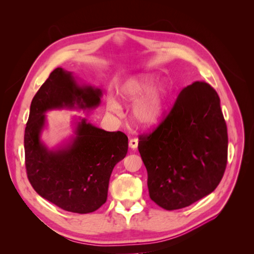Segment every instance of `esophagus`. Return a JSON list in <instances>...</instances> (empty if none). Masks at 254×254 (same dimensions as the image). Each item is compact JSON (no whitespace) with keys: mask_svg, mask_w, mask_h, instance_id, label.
Listing matches in <instances>:
<instances>
[{"mask_svg":"<svg viewBox=\"0 0 254 254\" xmlns=\"http://www.w3.org/2000/svg\"><path fill=\"white\" fill-rule=\"evenodd\" d=\"M137 144H139V141H137V139H131L129 141V147L131 149H135L137 147Z\"/></svg>","mask_w":254,"mask_h":254,"instance_id":"obj_1","label":"esophagus"}]
</instances>
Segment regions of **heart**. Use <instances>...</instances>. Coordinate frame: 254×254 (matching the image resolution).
Here are the masks:
<instances>
[{
	"label": "heart",
	"mask_w": 254,
	"mask_h": 254,
	"mask_svg": "<svg viewBox=\"0 0 254 254\" xmlns=\"http://www.w3.org/2000/svg\"><path fill=\"white\" fill-rule=\"evenodd\" d=\"M153 81L155 77L152 75H135L123 83L119 92L123 103L130 104L139 99L133 108V115L135 121L143 127H151L158 124L164 110L166 88L162 83L151 87ZM107 107L113 113H119L121 110L120 104L112 97L107 102Z\"/></svg>",
	"instance_id": "obj_1"
}]
</instances>
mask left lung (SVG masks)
<instances>
[{"mask_svg": "<svg viewBox=\"0 0 254 254\" xmlns=\"http://www.w3.org/2000/svg\"><path fill=\"white\" fill-rule=\"evenodd\" d=\"M139 140L149 197L165 210L200 200L224 176L227 125L217 92L204 81L184 88L155 131Z\"/></svg>", "mask_w": 254, "mask_h": 254, "instance_id": "left-lung-1", "label": "left lung"}]
</instances>
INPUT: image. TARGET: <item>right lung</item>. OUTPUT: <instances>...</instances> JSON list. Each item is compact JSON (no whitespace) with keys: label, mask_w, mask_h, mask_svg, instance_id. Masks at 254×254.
<instances>
[{"label":"right lung","mask_w":254,"mask_h":254,"mask_svg":"<svg viewBox=\"0 0 254 254\" xmlns=\"http://www.w3.org/2000/svg\"><path fill=\"white\" fill-rule=\"evenodd\" d=\"M102 96L101 89L79 84L71 72L57 67L30 104L24 133L27 178L41 197L67 212L87 214L106 202L113 168L127 155L128 137L78 118L70 141L50 149L41 141L47 125L45 113L94 109Z\"/></svg>","instance_id":"1"}]
</instances>
